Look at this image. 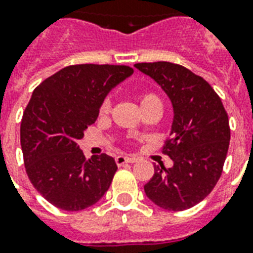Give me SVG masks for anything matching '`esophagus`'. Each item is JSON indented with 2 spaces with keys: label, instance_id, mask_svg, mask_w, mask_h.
Masks as SVG:
<instances>
[{
  "label": "esophagus",
  "instance_id": "esophagus-1",
  "mask_svg": "<svg viewBox=\"0 0 253 253\" xmlns=\"http://www.w3.org/2000/svg\"><path fill=\"white\" fill-rule=\"evenodd\" d=\"M135 157H126V155H118L117 158H115V162H117L118 166H122V165L125 164H134L136 162Z\"/></svg>",
  "mask_w": 253,
  "mask_h": 253
}]
</instances>
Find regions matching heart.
Instances as JSON below:
<instances>
[{
  "instance_id": "1",
  "label": "heart",
  "mask_w": 253,
  "mask_h": 253,
  "mask_svg": "<svg viewBox=\"0 0 253 253\" xmlns=\"http://www.w3.org/2000/svg\"><path fill=\"white\" fill-rule=\"evenodd\" d=\"M154 100H160V99H158V96L153 92H145L139 96L141 107H143L147 103L154 102ZM110 107H111V100H110V98L103 99L102 103H100V106H99V115H106V114L110 111Z\"/></svg>"
}]
</instances>
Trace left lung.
<instances>
[{
  "instance_id": "1",
  "label": "left lung",
  "mask_w": 253,
  "mask_h": 253,
  "mask_svg": "<svg viewBox=\"0 0 253 253\" xmlns=\"http://www.w3.org/2000/svg\"><path fill=\"white\" fill-rule=\"evenodd\" d=\"M135 67L160 84L174 108L170 136L162 146L174 165H154L146 196L166 211H185L201 203L222 173L231 139L228 114L207 80L169 61Z\"/></svg>"
}]
</instances>
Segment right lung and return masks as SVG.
Here are the masks:
<instances>
[{
	"mask_svg": "<svg viewBox=\"0 0 253 253\" xmlns=\"http://www.w3.org/2000/svg\"><path fill=\"white\" fill-rule=\"evenodd\" d=\"M128 65L75 64L37 85L20 127L24 165L37 192L53 207L76 212L96 204L118 166L112 157L85 158L78 141L95 123L112 87L128 78Z\"/></svg>",
	"mask_w": 253,
	"mask_h": 253,
	"instance_id": "right-lung-1",
	"label": "right lung"
}]
</instances>
